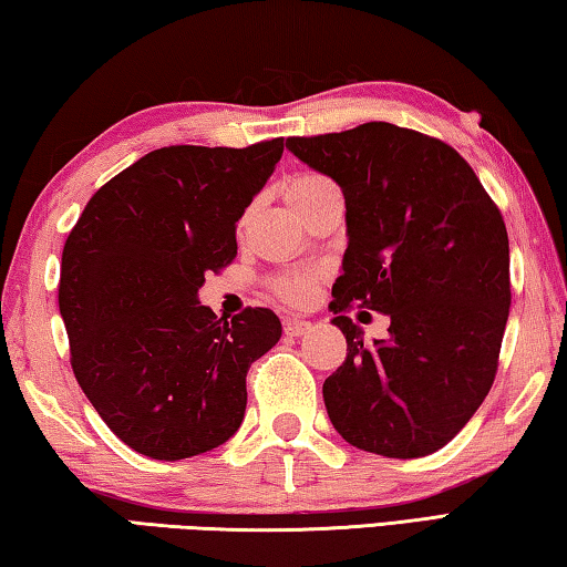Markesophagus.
<instances>
[{"mask_svg": "<svg viewBox=\"0 0 567 567\" xmlns=\"http://www.w3.org/2000/svg\"><path fill=\"white\" fill-rule=\"evenodd\" d=\"M311 329V321L306 319H286L284 321V331L289 333V337H301V333H306Z\"/></svg>", "mask_w": 567, "mask_h": 567, "instance_id": "34e87169", "label": "esophagus"}]
</instances>
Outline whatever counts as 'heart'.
<instances>
[{"label":"heart","mask_w":567,"mask_h":567,"mask_svg":"<svg viewBox=\"0 0 567 567\" xmlns=\"http://www.w3.org/2000/svg\"><path fill=\"white\" fill-rule=\"evenodd\" d=\"M329 188H337V185H333L327 175L299 173V175H291V178L284 183V198L293 213H299L303 206H309L313 198H319L321 193ZM317 281H319V274L311 271V268H306V271H291L274 278L271 289L278 299L289 301L293 306H303L311 301L313 291H317Z\"/></svg>","instance_id":"heart-1"}]
</instances>
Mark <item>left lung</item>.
Instances as JSON below:
<instances>
[{
	"mask_svg": "<svg viewBox=\"0 0 567 567\" xmlns=\"http://www.w3.org/2000/svg\"><path fill=\"white\" fill-rule=\"evenodd\" d=\"M286 147L341 185L344 274L329 309L347 359L323 382L349 444L394 460L442 450L495 382L509 313L503 213L452 145L392 123L289 137ZM386 312L364 346L348 311Z\"/></svg>",
	"mask_w": 567,
	"mask_h": 567,
	"instance_id": "left-lung-1",
	"label": "left lung"
}]
</instances>
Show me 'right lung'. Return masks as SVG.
<instances>
[{
    "instance_id": "obj_1",
    "label": "right lung",
    "mask_w": 567,
    "mask_h": 567,
    "mask_svg": "<svg viewBox=\"0 0 567 567\" xmlns=\"http://www.w3.org/2000/svg\"><path fill=\"white\" fill-rule=\"evenodd\" d=\"M281 153L284 137L161 147L102 185L64 240L58 301L74 379L145 457L234 437L248 369L281 339L271 309L226 321L198 301L206 274L236 258V223Z\"/></svg>"
}]
</instances>
